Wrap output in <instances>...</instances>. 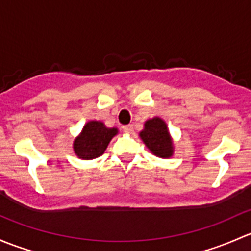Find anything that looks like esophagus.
I'll return each mask as SVG.
<instances>
[{"label": "esophagus", "instance_id": "obj_1", "mask_svg": "<svg viewBox=\"0 0 251 251\" xmlns=\"http://www.w3.org/2000/svg\"><path fill=\"white\" fill-rule=\"evenodd\" d=\"M122 129H123V131H126V133H128V134L133 133V126H131V125L123 126H122Z\"/></svg>", "mask_w": 251, "mask_h": 251}]
</instances>
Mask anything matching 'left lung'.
Returning <instances> with one entry per match:
<instances>
[{
	"instance_id": "obj_1",
	"label": "left lung",
	"mask_w": 251,
	"mask_h": 251,
	"mask_svg": "<svg viewBox=\"0 0 251 251\" xmlns=\"http://www.w3.org/2000/svg\"><path fill=\"white\" fill-rule=\"evenodd\" d=\"M139 135L147 149L157 157L169 158L174 153L173 140L170 138L168 126L162 118L154 117L147 120Z\"/></svg>"
}]
</instances>
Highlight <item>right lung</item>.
<instances>
[{
  "label": "right lung",
  "instance_id": "add662e5",
  "mask_svg": "<svg viewBox=\"0 0 251 251\" xmlns=\"http://www.w3.org/2000/svg\"><path fill=\"white\" fill-rule=\"evenodd\" d=\"M117 133V128H107L100 121H89L75 139V153L82 159L98 158L104 153L111 139Z\"/></svg>",
  "mask_w": 251,
  "mask_h": 251
}]
</instances>
